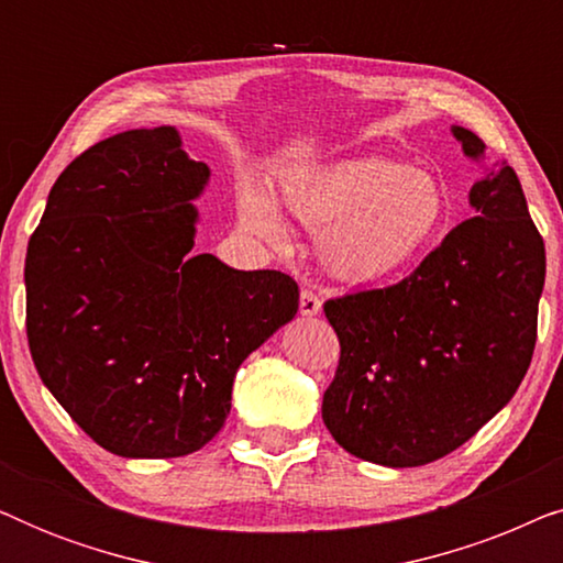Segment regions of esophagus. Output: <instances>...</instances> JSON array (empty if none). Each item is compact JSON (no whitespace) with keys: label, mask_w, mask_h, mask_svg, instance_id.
<instances>
[{"label":"esophagus","mask_w":563,"mask_h":563,"mask_svg":"<svg viewBox=\"0 0 563 563\" xmlns=\"http://www.w3.org/2000/svg\"><path fill=\"white\" fill-rule=\"evenodd\" d=\"M320 310H322L320 297L314 295L312 289H302V295H299V312H302L305 318H312V314H320Z\"/></svg>","instance_id":"esophagus-1"}]
</instances>
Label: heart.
<instances>
[{
    "instance_id": "1",
    "label": "heart",
    "mask_w": 563,
    "mask_h": 563,
    "mask_svg": "<svg viewBox=\"0 0 563 563\" xmlns=\"http://www.w3.org/2000/svg\"><path fill=\"white\" fill-rule=\"evenodd\" d=\"M282 202L297 222L320 233L328 274L349 284H374L405 272L445 225V191L426 168L387 158H345L289 176ZM243 228L274 249L287 243L282 214L258 187L238 195Z\"/></svg>"
}]
</instances>
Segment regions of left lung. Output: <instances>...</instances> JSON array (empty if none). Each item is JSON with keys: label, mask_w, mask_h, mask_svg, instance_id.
Instances as JSON below:
<instances>
[{"label": "left lung", "mask_w": 563, "mask_h": 563, "mask_svg": "<svg viewBox=\"0 0 563 563\" xmlns=\"http://www.w3.org/2000/svg\"><path fill=\"white\" fill-rule=\"evenodd\" d=\"M451 133L472 161L487 145ZM468 218L407 279L325 302L341 341L322 420L338 445L405 468L449 456L518 391L536 349L545 249L512 166L487 168Z\"/></svg>", "instance_id": "left-lung-1"}]
</instances>
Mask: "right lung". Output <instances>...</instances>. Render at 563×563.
Returning <instances> with one entry per match:
<instances>
[{
  "label": "right lung",
  "instance_id": "right-lung-1",
  "mask_svg": "<svg viewBox=\"0 0 563 563\" xmlns=\"http://www.w3.org/2000/svg\"><path fill=\"white\" fill-rule=\"evenodd\" d=\"M210 166L172 125L64 168L27 243V343L58 405L122 459H176L225 426L238 366L297 314L282 272L195 249Z\"/></svg>",
  "mask_w": 563,
  "mask_h": 563
}]
</instances>
